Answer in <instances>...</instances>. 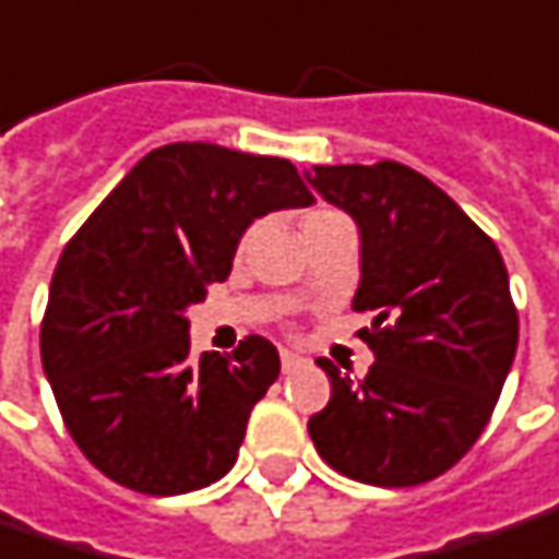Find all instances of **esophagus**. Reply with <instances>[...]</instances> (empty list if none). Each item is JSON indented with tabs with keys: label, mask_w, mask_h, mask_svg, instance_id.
Masks as SVG:
<instances>
[{
	"label": "esophagus",
	"mask_w": 559,
	"mask_h": 559,
	"mask_svg": "<svg viewBox=\"0 0 559 559\" xmlns=\"http://www.w3.org/2000/svg\"><path fill=\"white\" fill-rule=\"evenodd\" d=\"M299 365H302V356L290 353V349H281V368H284V374H290V371L299 368Z\"/></svg>",
	"instance_id": "1"
}]
</instances>
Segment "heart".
Listing matches in <instances>:
<instances>
[{"mask_svg":"<svg viewBox=\"0 0 559 559\" xmlns=\"http://www.w3.org/2000/svg\"><path fill=\"white\" fill-rule=\"evenodd\" d=\"M334 216H340V213H334V210H316V213H309V216L302 219V231H309V228H312V225H318V222L334 219Z\"/></svg>","mask_w":559,"mask_h":559,"instance_id":"1","label":"heart"}]
</instances>
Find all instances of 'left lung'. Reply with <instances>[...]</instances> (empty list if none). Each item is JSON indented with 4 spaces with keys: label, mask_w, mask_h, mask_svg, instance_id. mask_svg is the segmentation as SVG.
<instances>
[{
    "label": "left lung",
    "mask_w": 559,
    "mask_h": 559,
    "mask_svg": "<svg viewBox=\"0 0 559 559\" xmlns=\"http://www.w3.org/2000/svg\"><path fill=\"white\" fill-rule=\"evenodd\" d=\"M306 179L358 225L353 309L374 312L358 337L377 358L361 380L318 361L331 377V402L309 417V436L349 479L383 489L430 483L486 430L516 356L504 260L412 166H316Z\"/></svg>",
    "instance_id": "1"
}]
</instances>
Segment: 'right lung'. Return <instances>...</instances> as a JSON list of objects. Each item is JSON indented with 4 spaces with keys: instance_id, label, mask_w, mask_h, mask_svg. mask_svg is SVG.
<instances>
[{
    "instance_id": "obj_1",
    "label": "right lung",
    "mask_w": 559,
    "mask_h": 559,
    "mask_svg": "<svg viewBox=\"0 0 559 559\" xmlns=\"http://www.w3.org/2000/svg\"><path fill=\"white\" fill-rule=\"evenodd\" d=\"M312 201L290 160L176 142L145 154L70 238L39 353L68 433L107 479L185 495L235 467L278 349L253 334L194 361L185 312L228 278L250 222Z\"/></svg>"
}]
</instances>
